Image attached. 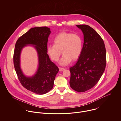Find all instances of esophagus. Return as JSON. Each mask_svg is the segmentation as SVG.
Masks as SVG:
<instances>
[{"label": "esophagus", "mask_w": 121, "mask_h": 121, "mask_svg": "<svg viewBox=\"0 0 121 121\" xmlns=\"http://www.w3.org/2000/svg\"><path fill=\"white\" fill-rule=\"evenodd\" d=\"M65 70V69L64 68H60V67H59V70L60 71H63Z\"/></svg>", "instance_id": "1"}]
</instances>
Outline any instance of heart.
Segmentation results:
<instances>
[{"mask_svg": "<svg viewBox=\"0 0 121 121\" xmlns=\"http://www.w3.org/2000/svg\"><path fill=\"white\" fill-rule=\"evenodd\" d=\"M53 45H48L47 52L51 58L57 61L62 53L63 54L59 61L60 65L66 66L72 60H77L83 49V40L78 34L63 32L55 36Z\"/></svg>", "mask_w": 121, "mask_h": 121, "instance_id": "obj_1", "label": "heart"}]
</instances>
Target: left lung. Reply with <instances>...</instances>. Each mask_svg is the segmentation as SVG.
Wrapping results in <instances>:
<instances>
[{"mask_svg":"<svg viewBox=\"0 0 121 121\" xmlns=\"http://www.w3.org/2000/svg\"><path fill=\"white\" fill-rule=\"evenodd\" d=\"M84 35L82 52L77 63L69 68V85L74 90L84 92L98 82L106 66V50L103 40L92 27L76 26Z\"/></svg>","mask_w":121,"mask_h":121,"instance_id":"obj_1","label":"left lung"}]
</instances>
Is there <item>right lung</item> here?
<instances>
[{
    "instance_id": "1",
    "label": "right lung",
    "mask_w": 121,
    "mask_h": 121,
    "mask_svg": "<svg viewBox=\"0 0 121 121\" xmlns=\"http://www.w3.org/2000/svg\"><path fill=\"white\" fill-rule=\"evenodd\" d=\"M51 32L46 26L30 29L18 38L14 53V65L18 78L26 89L38 95L47 93L53 87L55 77L59 71L47 54L48 38ZM32 45L37 51L39 66L36 73L31 77L26 76L20 66V56L22 49Z\"/></svg>"
}]
</instances>
